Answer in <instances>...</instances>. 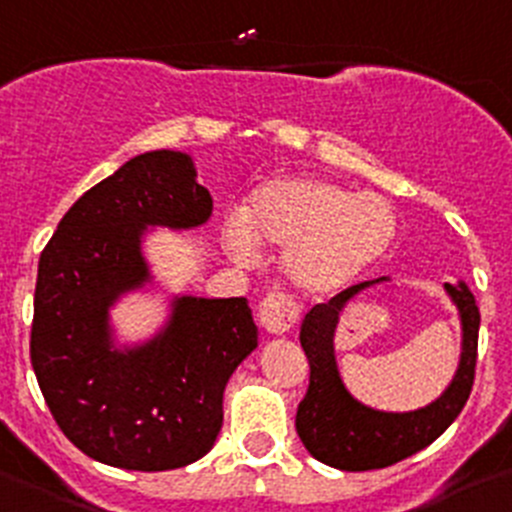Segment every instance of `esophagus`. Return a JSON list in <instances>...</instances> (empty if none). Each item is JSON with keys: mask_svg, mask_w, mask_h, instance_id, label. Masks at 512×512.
Returning a JSON list of instances; mask_svg holds the SVG:
<instances>
[{"mask_svg": "<svg viewBox=\"0 0 512 512\" xmlns=\"http://www.w3.org/2000/svg\"><path fill=\"white\" fill-rule=\"evenodd\" d=\"M259 316L266 332L284 334L299 321L301 306L296 304L294 296L284 294V291H271L259 304Z\"/></svg>", "mask_w": 512, "mask_h": 512, "instance_id": "34e87169", "label": "esophagus"}]
</instances>
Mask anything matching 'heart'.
<instances>
[{"instance_id": "heart-1", "label": "heart", "mask_w": 512, "mask_h": 512, "mask_svg": "<svg viewBox=\"0 0 512 512\" xmlns=\"http://www.w3.org/2000/svg\"><path fill=\"white\" fill-rule=\"evenodd\" d=\"M397 238L389 201L354 193L324 178H276L256 188L246 216L223 221V241L241 261H253L259 241L289 248L286 269L309 291H332L387 256Z\"/></svg>"}]
</instances>
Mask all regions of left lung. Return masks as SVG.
Returning a JSON list of instances; mask_svg holds the SVG:
<instances>
[{
	"mask_svg": "<svg viewBox=\"0 0 512 512\" xmlns=\"http://www.w3.org/2000/svg\"><path fill=\"white\" fill-rule=\"evenodd\" d=\"M379 281H384V276ZM369 281L316 304L301 324V347L309 359V389L296 410V432L319 462L339 470H379L425 450L455 422L475 382L480 311L465 284L450 286L462 316V359L455 379L437 402L417 412L392 415L359 405L344 389L334 362V329L344 304Z\"/></svg>",
	"mask_w": 512,
	"mask_h": 512,
	"instance_id": "1",
	"label": "left lung"
}]
</instances>
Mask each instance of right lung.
Instances as JSON below:
<instances>
[{
    "label": "right lung",
    "instance_id": "obj_1",
    "mask_svg": "<svg viewBox=\"0 0 512 512\" xmlns=\"http://www.w3.org/2000/svg\"><path fill=\"white\" fill-rule=\"evenodd\" d=\"M211 208L186 153H143L92 186L42 251L29 357L57 427L92 460L175 470L221 432L228 377L259 344L243 296H183L168 329L133 352L107 334V306L148 279L143 226H201Z\"/></svg>",
    "mask_w": 512,
    "mask_h": 512
}]
</instances>
